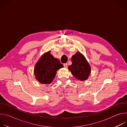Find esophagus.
<instances>
[{
  "instance_id": "34e87169",
  "label": "esophagus",
  "mask_w": 127,
  "mask_h": 127,
  "mask_svg": "<svg viewBox=\"0 0 127 127\" xmlns=\"http://www.w3.org/2000/svg\"><path fill=\"white\" fill-rule=\"evenodd\" d=\"M63 66H64V67L66 68V67H67V63H64V64H63Z\"/></svg>"
}]
</instances>
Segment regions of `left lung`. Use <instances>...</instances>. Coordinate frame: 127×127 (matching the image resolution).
Here are the masks:
<instances>
[{"instance_id":"1","label":"left lung","mask_w":127,"mask_h":127,"mask_svg":"<svg viewBox=\"0 0 127 127\" xmlns=\"http://www.w3.org/2000/svg\"><path fill=\"white\" fill-rule=\"evenodd\" d=\"M72 65L69 70L75 78L80 80H85L90 74V67L85 57L80 52H77L71 58Z\"/></svg>"}]
</instances>
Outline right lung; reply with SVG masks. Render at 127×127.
Here are the masks:
<instances>
[{
  "label": "right lung",
  "instance_id": "right-lung-1",
  "mask_svg": "<svg viewBox=\"0 0 127 127\" xmlns=\"http://www.w3.org/2000/svg\"><path fill=\"white\" fill-rule=\"evenodd\" d=\"M50 53L49 51L44 54L34 69L35 78L43 84L51 83L56 76L57 71L63 67L60 61L54 58Z\"/></svg>",
  "mask_w": 127,
  "mask_h": 127
}]
</instances>
